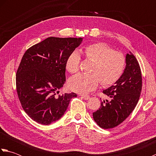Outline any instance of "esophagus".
Masks as SVG:
<instances>
[{
	"label": "esophagus",
	"instance_id": "esophagus-1",
	"mask_svg": "<svg viewBox=\"0 0 156 156\" xmlns=\"http://www.w3.org/2000/svg\"><path fill=\"white\" fill-rule=\"evenodd\" d=\"M81 97L83 98L84 100H86V101H87L89 98H90V97H89V96H87V95H81Z\"/></svg>",
	"mask_w": 156,
	"mask_h": 156
}]
</instances>
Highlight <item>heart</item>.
<instances>
[{
	"instance_id": "heart-1",
	"label": "heart",
	"mask_w": 156,
	"mask_h": 156,
	"mask_svg": "<svg viewBox=\"0 0 156 156\" xmlns=\"http://www.w3.org/2000/svg\"><path fill=\"white\" fill-rule=\"evenodd\" d=\"M80 52L88 59L94 62L92 68V74H78L69 80V87L72 90L80 94H87L97 88L99 84L111 86L121 78L125 68V58L122 53L113 51L103 43L87 45L81 48ZM80 55L74 51L68 56L66 68L71 74L79 69Z\"/></svg>"
}]
</instances>
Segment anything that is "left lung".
<instances>
[{
	"instance_id": "left-lung-1",
	"label": "left lung",
	"mask_w": 156,
	"mask_h": 156,
	"mask_svg": "<svg viewBox=\"0 0 156 156\" xmlns=\"http://www.w3.org/2000/svg\"><path fill=\"white\" fill-rule=\"evenodd\" d=\"M126 65L122 76L113 85L103 90L108 98L101 102L98 110L92 113L99 127L111 129L127 119L140 99L142 78L139 63L131 51L125 55Z\"/></svg>"
}]
</instances>
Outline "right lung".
Listing matches in <instances>:
<instances>
[{
    "label": "right lung",
    "mask_w": 156,
    "mask_h": 156,
    "mask_svg": "<svg viewBox=\"0 0 156 156\" xmlns=\"http://www.w3.org/2000/svg\"><path fill=\"white\" fill-rule=\"evenodd\" d=\"M83 39L50 37L29 48L16 72V91L23 110L39 124L48 125L66 111L74 92L56 96L66 82L68 56Z\"/></svg>",
    "instance_id": "right-lung-1"
}]
</instances>
